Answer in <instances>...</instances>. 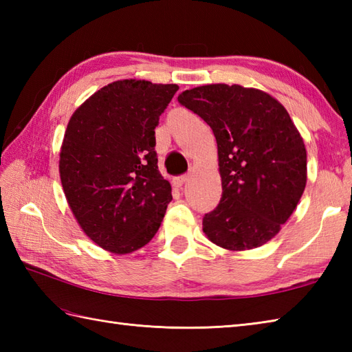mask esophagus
<instances>
[{"mask_svg": "<svg viewBox=\"0 0 352 352\" xmlns=\"http://www.w3.org/2000/svg\"><path fill=\"white\" fill-rule=\"evenodd\" d=\"M189 180V177L188 175H182V177H178V178H175L174 180V188H177V189H182L183 186H184V183Z\"/></svg>", "mask_w": 352, "mask_h": 352, "instance_id": "1", "label": "esophagus"}]
</instances>
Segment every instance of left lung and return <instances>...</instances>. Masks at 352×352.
Returning a JSON list of instances; mask_svg holds the SVG:
<instances>
[{"label": "left lung", "mask_w": 352, "mask_h": 352, "mask_svg": "<svg viewBox=\"0 0 352 352\" xmlns=\"http://www.w3.org/2000/svg\"><path fill=\"white\" fill-rule=\"evenodd\" d=\"M210 125L218 144L222 198L203 231L228 251L257 248L278 234L307 183V151L274 96L241 85H206L178 95Z\"/></svg>", "instance_id": "8db88e82"}]
</instances>
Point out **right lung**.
<instances>
[{
    "instance_id": "1",
    "label": "right lung",
    "mask_w": 352,
    "mask_h": 352,
    "mask_svg": "<svg viewBox=\"0 0 352 352\" xmlns=\"http://www.w3.org/2000/svg\"><path fill=\"white\" fill-rule=\"evenodd\" d=\"M177 85L118 80L74 111L58 172L86 236L118 256L145 246L159 230L172 189L157 166L155 131Z\"/></svg>"
}]
</instances>
